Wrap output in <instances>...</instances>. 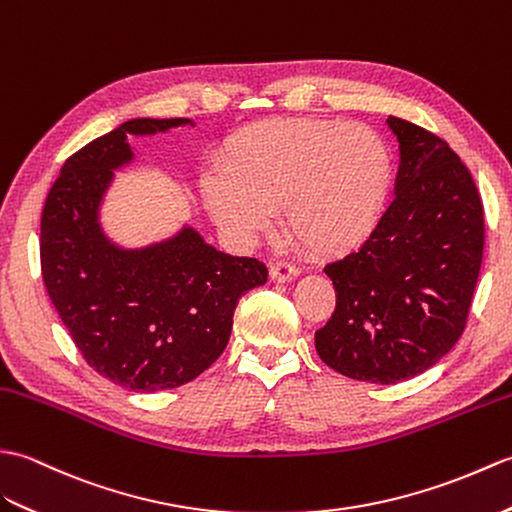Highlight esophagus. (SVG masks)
Instances as JSON below:
<instances>
[{"label": "esophagus", "instance_id": "1", "mask_svg": "<svg viewBox=\"0 0 512 512\" xmlns=\"http://www.w3.org/2000/svg\"><path fill=\"white\" fill-rule=\"evenodd\" d=\"M269 276L276 282H289L298 276V267L287 263V260H274V263L269 265Z\"/></svg>", "mask_w": 512, "mask_h": 512}]
</instances>
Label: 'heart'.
Masks as SVG:
<instances>
[{
    "instance_id": "obj_1",
    "label": "heart",
    "mask_w": 512,
    "mask_h": 512,
    "mask_svg": "<svg viewBox=\"0 0 512 512\" xmlns=\"http://www.w3.org/2000/svg\"><path fill=\"white\" fill-rule=\"evenodd\" d=\"M223 173L201 181L212 214L252 236L282 206V225L313 254H342L379 225L392 153L377 131L331 120H267L225 142Z\"/></svg>"
}]
</instances>
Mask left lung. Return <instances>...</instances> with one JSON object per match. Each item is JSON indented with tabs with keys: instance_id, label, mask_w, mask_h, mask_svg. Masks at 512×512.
Instances as JSON below:
<instances>
[{
	"instance_id": "left-lung-1",
	"label": "left lung",
	"mask_w": 512,
	"mask_h": 512,
	"mask_svg": "<svg viewBox=\"0 0 512 512\" xmlns=\"http://www.w3.org/2000/svg\"><path fill=\"white\" fill-rule=\"evenodd\" d=\"M401 144L396 197L361 249L324 267L335 311L315 348L344 377L392 385L458 342L484 256V206L469 168L431 131L388 118Z\"/></svg>"
}]
</instances>
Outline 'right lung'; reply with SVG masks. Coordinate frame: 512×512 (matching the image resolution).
Listing matches in <instances>:
<instances>
[{
  "instance_id": "obj_1",
  "label": "right lung",
  "mask_w": 512,
  "mask_h": 512,
  "mask_svg": "<svg viewBox=\"0 0 512 512\" xmlns=\"http://www.w3.org/2000/svg\"><path fill=\"white\" fill-rule=\"evenodd\" d=\"M184 118L120 124L65 160L41 214V274L54 309L100 377L133 392L179 388L219 359L245 291L267 282L258 258L221 254L186 227L173 241L122 252L98 227L127 135Z\"/></svg>"
}]
</instances>
